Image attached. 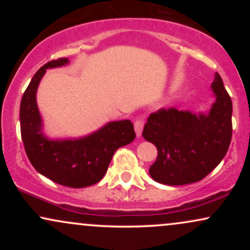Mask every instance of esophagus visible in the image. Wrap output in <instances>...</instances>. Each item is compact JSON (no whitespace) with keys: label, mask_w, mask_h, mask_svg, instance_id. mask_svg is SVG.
Masks as SVG:
<instances>
[{"label":"esophagus","mask_w":250,"mask_h":250,"mask_svg":"<svg viewBox=\"0 0 250 250\" xmlns=\"http://www.w3.org/2000/svg\"><path fill=\"white\" fill-rule=\"evenodd\" d=\"M143 125H145V120L142 117H137L134 122V127H135V133H136L137 136L142 134L143 130Z\"/></svg>","instance_id":"obj_1"}]
</instances>
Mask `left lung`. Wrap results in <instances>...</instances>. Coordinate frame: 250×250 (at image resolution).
Wrapping results in <instances>:
<instances>
[{
    "label": "left lung",
    "mask_w": 250,
    "mask_h": 250,
    "mask_svg": "<svg viewBox=\"0 0 250 250\" xmlns=\"http://www.w3.org/2000/svg\"><path fill=\"white\" fill-rule=\"evenodd\" d=\"M216 102L208 115L199 116L171 107L150 114L143 137L157 148L149 174L168 186L197 182L222 161L233 133V104L220 74L211 84Z\"/></svg>",
    "instance_id": "obj_1"
}]
</instances>
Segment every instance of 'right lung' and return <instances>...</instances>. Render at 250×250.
I'll return each instance as SVG.
<instances>
[{
    "label": "right lung",
    "mask_w": 250,
    "mask_h": 250,
    "mask_svg": "<svg viewBox=\"0 0 250 250\" xmlns=\"http://www.w3.org/2000/svg\"><path fill=\"white\" fill-rule=\"evenodd\" d=\"M68 59L53 60L36 71L25 89L20 107L21 136L33 167L54 182L70 188L93 186L104 176L113 155L134 141V125L129 120L108 123L96 133L80 140L51 141L43 136L36 104V90L45 69L64 65Z\"/></svg>",
    "instance_id": "right-lung-1"
}]
</instances>
